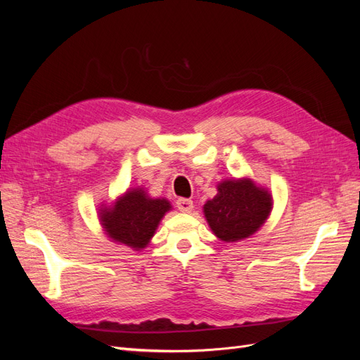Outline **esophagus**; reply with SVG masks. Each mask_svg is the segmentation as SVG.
I'll return each instance as SVG.
<instances>
[{"mask_svg": "<svg viewBox=\"0 0 360 360\" xmlns=\"http://www.w3.org/2000/svg\"><path fill=\"white\" fill-rule=\"evenodd\" d=\"M176 204H177V209L183 213H191L193 209V202L188 198H179Z\"/></svg>", "mask_w": 360, "mask_h": 360, "instance_id": "obj_1", "label": "esophagus"}]
</instances>
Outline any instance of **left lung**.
I'll return each mask as SVG.
<instances>
[{
  "label": "left lung",
  "instance_id": "left-lung-1",
  "mask_svg": "<svg viewBox=\"0 0 360 360\" xmlns=\"http://www.w3.org/2000/svg\"><path fill=\"white\" fill-rule=\"evenodd\" d=\"M271 195L250 179L217 184L216 197L204 204V216L222 242H238L257 233L271 212Z\"/></svg>",
  "mask_w": 360,
  "mask_h": 360
}]
</instances>
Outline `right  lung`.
<instances>
[{
	"label": "right lung",
	"mask_w": 360,
	"mask_h": 360,
	"mask_svg": "<svg viewBox=\"0 0 360 360\" xmlns=\"http://www.w3.org/2000/svg\"><path fill=\"white\" fill-rule=\"evenodd\" d=\"M171 210L165 198H150L141 188L129 189L111 207L99 212L101 224L112 242L135 250L144 249L155 236L158 225Z\"/></svg>",
	"instance_id": "obj_1"
}]
</instances>
